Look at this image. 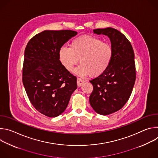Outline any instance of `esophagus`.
Masks as SVG:
<instances>
[{
    "label": "esophagus",
    "mask_w": 158,
    "mask_h": 158,
    "mask_svg": "<svg viewBox=\"0 0 158 158\" xmlns=\"http://www.w3.org/2000/svg\"><path fill=\"white\" fill-rule=\"evenodd\" d=\"M77 85L79 87L81 86L84 82H85V81L81 78H77Z\"/></svg>",
    "instance_id": "34e87169"
}]
</instances>
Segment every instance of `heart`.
Returning <instances> with one entry per match:
<instances>
[{
	"label": "heart",
	"instance_id": "1",
	"mask_svg": "<svg viewBox=\"0 0 158 158\" xmlns=\"http://www.w3.org/2000/svg\"><path fill=\"white\" fill-rule=\"evenodd\" d=\"M114 57L111 45L99 38L83 35L73 39L69 48L63 46L59 51V59L65 69L73 71L79 59L81 65L75 73L80 76L95 77L102 74L110 66Z\"/></svg>",
	"mask_w": 158,
	"mask_h": 158
}]
</instances>
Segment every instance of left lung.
Here are the masks:
<instances>
[{"instance_id":"8db88e82","label":"left lung","mask_w":158,"mask_h":158,"mask_svg":"<svg viewBox=\"0 0 158 158\" xmlns=\"http://www.w3.org/2000/svg\"><path fill=\"white\" fill-rule=\"evenodd\" d=\"M93 31L107 35L114 49L109 68L89 81L93 85L90 104L97 113L109 115L121 109L131 94L136 76L134 53L131 42L117 29L108 27Z\"/></svg>"}]
</instances>
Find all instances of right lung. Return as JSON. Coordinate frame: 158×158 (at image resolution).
<instances>
[{
    "label": "right lung",
    "instance_id": "right-lung-1",
    "mask_svg": "<svg viewBox=\"0 0 158 158\" xmlns=\"http://www.w3.org/2000/svg\"><path fill=\"white\" fill-rule=\"evenodd\" d=\"M76 34L71 30L44 31L34 35L26 48L22 82L32 106L48 117L62 114L77 87V77L59 59V49Z\"/></svg>",
    "mask_w": 158,
    "mask_h": 158
}]
</instances>
